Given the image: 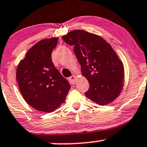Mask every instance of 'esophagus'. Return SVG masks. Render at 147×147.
Returning <instances> with one entry per match:
<instances>
[{"instance_id":"1","label":"esophagus","mask_w":147,"mask_h":147,"mask_svg":"<svg viewBox=\"0 0 147 147\" xmlns=\"http://www.w3.org/2000/svg\"><path fill=\"white\" fill-rule=\"evenodd\" d=\"M68 80L71 84H75V80H76V76H75V75H72V76L69 77Z\"/></svg>"}]
</instances>
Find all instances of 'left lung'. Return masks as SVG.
I'll return each mask as SVG.
<instances>
[{
    "mask_svg": "<svg viewBox=\"0 0 147 147\" xmlns=\"http://www.w3.org/2000/svg\"><path fill=\"white\" fill-rule=\"evenodd\" d=\"M62 39L73 46L82 75L89 82L85 96L100 105L112 102L121 91L124 69L111 45L101 37L83 30H75Z\"/></svg>",
    "mask_w": 147,
    "mask_h": 147,
    "instance_id": "8db88e82",
    "label": "left lung"
}]
</instances>
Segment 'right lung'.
<instances>
[{
    "mask_svg": "<svg viewBox=\"0 0 147 147\" xmlns=\"http://www.w3.org/2000/svg\"><path fill=\"white\" fill-rule=\"evenodd\" d=\"M58 40L38 42L27 51L17 69V80L24 100L40 112H54L64 102L70 88L51 60Z\"/></svg>",
    "mask_w": 147,
    "mask_h": 147,
    "instance_id": "obj_1",
    "label": "right lung"
}]
</instances>
